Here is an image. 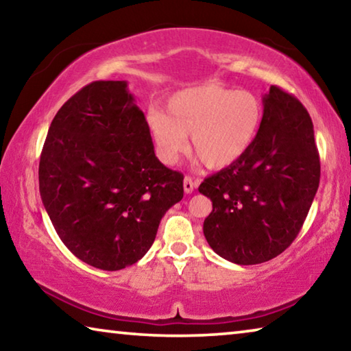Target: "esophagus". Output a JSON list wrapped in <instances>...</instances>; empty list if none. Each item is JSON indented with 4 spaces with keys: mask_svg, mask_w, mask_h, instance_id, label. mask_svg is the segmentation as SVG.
Here are the masks:
<instances>
[{
    "mask_svg": "<svg viewBox=\"0 0 351 351\" xmlns=\"http://www.w3.org/2000/svg\"><path fill=\"white\" fill-rule=\"evenodd\" d=\"M184 192L186 193H192L193 192V189H195V182H193V180L190 176H186L184 178Z\"/></svg>",
    "mask_w": 351,
    "mask_h": 351,
    "instance_id": "1",
    "label": "esophagus"
}]
</instances>
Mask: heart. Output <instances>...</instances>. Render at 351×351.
<instances>
[{
  "label": "heart",
  "instance_id": "heart-1",
  "mask_svg": "<svg viewBox=\"0 0 351 351\" xmlns=\"http://www.w3.org/2000/svg\"><path fill=\"white\" fill-rule=\"evenodd\" d=\"M263 106L254 94L217 85H201L178 91L165 111L147 116L159 161L175 165L192 148L207 167L221 170L235 164L252 147L260 132Z\"/></svg>",
  "mask_w": 351,
  "mask_h": 351
}]
</instances>
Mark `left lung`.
<instances>
[{"label": "left lung", "mask_w": 351, "mask_h": 351, "mask_svg": "<svg viewBox=\"0 0 351 351\" xmlns=\"http://www.w3.org/2000/svg\"><path fill=\"white\" fill-rule=\"evenodd\" d=\"M319 180L310 114L294 96L271 86L252 147L198 189L212 201L203 226L207 243L237 265L277 257L304 226Z\"/></svg>", "instance_id": "8db88e82"}]
</instances>
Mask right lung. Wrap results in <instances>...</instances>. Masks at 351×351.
<instances>
[{
    "mask_svg": "<svg viewBox=\"0 0 351 351\" xmlns=\"http://www.w3.org/2000/svg\"><path fill=\"white\" fill-rule=\"evenodd\" d=\"M184 176L159 162L125 80L93 82L52 121L40 158L43 206L77 258L119 271L152 247L182 199Z\"/></svg>",
    "mask_w": 351,
    "mask_h": 351,
    "instance_id": "add662e5",
    "label": "right lung"
}]
</instances>
